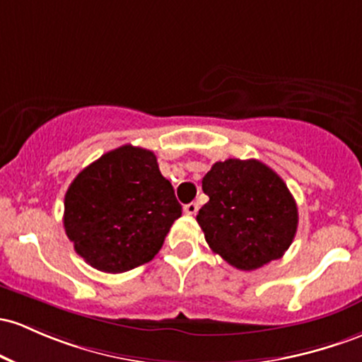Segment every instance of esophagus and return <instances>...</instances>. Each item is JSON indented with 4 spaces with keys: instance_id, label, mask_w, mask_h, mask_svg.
<instances>
[{
    "instance_id": "obj_1",
    "label": "esophagus",
    "mask_w": 362,
    "mask_h": 362,
    "mask_svg": "<svg viewBox=\"0 0 362 362\" xmlns=\"http://www.w3.org/2000/svg\"><path fill=\"white\" fill-rule=\"evenodd\" d=\"M197 209H199V204H197V202H189V204L184 206L185 214H196Z\"/></svg>"
}]
</instances>
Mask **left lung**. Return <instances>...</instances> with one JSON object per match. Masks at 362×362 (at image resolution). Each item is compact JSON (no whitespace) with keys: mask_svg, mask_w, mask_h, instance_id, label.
Instances as JSON below:
<instances>
[{"mask_svg":"<svg viewBox=\"0 0 362 362\" xmlns=\"http://www.w3.org/2000/svg\"><path fill=\"white\" fill-rule=\"evenodd\" d=\"M202 190L209 201L197 223L211 251L228 264L251 272L291 247L299 223L296 199L264 163L237 158L214 163Z\"/></svg>","mask_w":362,"mask_h":362,"instance_id":"obj_1","label":"left lung"}]
</instances>
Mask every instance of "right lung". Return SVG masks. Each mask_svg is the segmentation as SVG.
Listing matches in <instances>:
<instances>
[{"mask_svg":"<svg viewBox=\"0 0 362 362\" xmlns=\"http://www.w3.org/2000/svg\"><path fill=\"white\" fill-rule=\"evenodd\" d=\"M180 214L153 151L125 144L74 178L63 225L75 251L93 268L123 273L156 256Z\"/></svg>","mask_w":362,"mask_h":362,"instance_id":"add662e5","label":"right lung"}]
</instances>
